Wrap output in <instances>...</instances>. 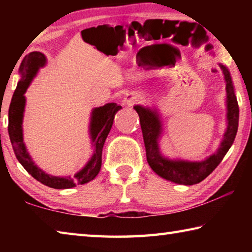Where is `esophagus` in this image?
Here are the masks:
<instances>
[{
	"instance_id": "esophagus-1",
	"label": "esophagus",
	"mask_w": 252,
	"mask_h": 252,
	"mask_svg": "<svg viewBox=\"0 0 252 252\" xmlns=\"http://www.w3.org/2000/svg\"><path fill=\"white\" fill-rule=\"evenodd\" d=\"M140 100H141V95H140L139 93L130 92V93H127V94L126 95L123 102H125V103L127 104V105H133L135 103H138Z\"/></svg>"
}]
</instances>
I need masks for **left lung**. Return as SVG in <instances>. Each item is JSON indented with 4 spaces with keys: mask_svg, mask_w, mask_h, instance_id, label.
I'll return each mask as SVG.
<instances>
[{
    "mask_svg": "<svg viewBox=\"0 0 252 252\" xmlns=\"http://www.w3.org/2000/svg\"><path fill=\"white\" fill-rule=\"evenodd\" d=\"M225 80V90H227V106H228V127L224 133L223 141L218 151L208 158L207 160L200 162H190L182 160H169L161 156L158 146V139L161 133V122L156 111L141 105H135L134 110L138 112L140 125L143 134L144 147H146L147 160L151 169L160 177L169 181L185 186H192L204 180L219 163L232 146L238 131L239 122V105L233 85L228 69L220 64Z\"/></svg>",
    "mask_w": 252,
    "mask_h": 252,
    "instance_id": "obj_1",
    "label": "left lung"
}]
</instances>
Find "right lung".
Instances as JSON below:
<instances>
[{
  "instance_id": "obj_1",
  "label": "right lung",
  "mask_w": 252,
  "mask_h": 252,
  "mask_svg": "<svg viewBox=\"0 0 252 252\" xmlns=\"http://www.w3.org/2000/svg\"><path fill=\"white\" fill-rule=\"evenodd\" d=\"M45 61L43 54L32 52L28 54L21 63L20 73L22 78L18 83L10 108H8V135H10L16 159L34 179L53 189H69L78 185H84L97 176L102 164V149H103L105 139L112 127L114 116L122 106L117 105L116 103H108L92 111L90 132L94 151L90 161L81 171L74 174L73 178H60L46 174L40 168H37L30 158L24 146L22 134V119L25 106L24 92L27 91L30 82L36 74L37 70L45 64Z\"/></svg>"
}]
</instances>
